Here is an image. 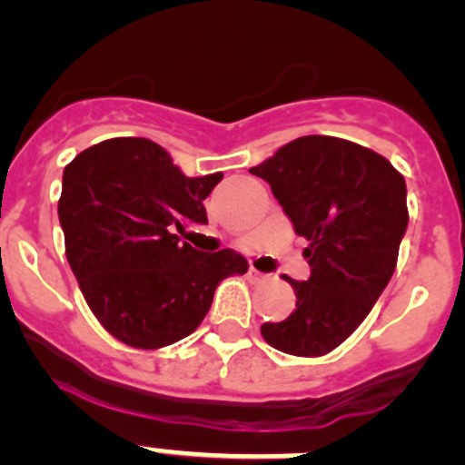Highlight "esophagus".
<instances>
[{"label": "esophagus", "mask_w": 465, "mask_h": 465, "mask_svg": "<svg viewBox=\"0 0 465 465\" xmlns=\"http://www.w3.org/2000/svg\"><path fill=\"white\" fill-rule=\"evenodd\" d=\"M266 278H269V275L262 273V271H257V269L248 271V280H251V282H264Z\"/></svg>", "instance_id": "esophagus-1"}]
</instances>
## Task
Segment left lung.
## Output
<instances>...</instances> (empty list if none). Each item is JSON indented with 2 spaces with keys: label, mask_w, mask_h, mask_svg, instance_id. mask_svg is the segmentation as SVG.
Wrapping results in <instances>:
<instances>
[{
  "label": "left lung",
  "mask_w": 465,
  "mask_h": 465,
  "mask_svg": "<svg viewBox=\"0 0 465 465\" xmlns=\"http://www.w3.org/2000/svg\"><path fill=\"white\" fill-rule=\"evenodd\" d=\"M264 178L301 237L312 273L287 278L296 310L264 323L275 351L321 357L341 346L369 316L398 264L407 231V185L384 155L330 135L289 142L251 169Z\"/></svg>",
  "instance_id": "left-lung-1"
}]
</instances>
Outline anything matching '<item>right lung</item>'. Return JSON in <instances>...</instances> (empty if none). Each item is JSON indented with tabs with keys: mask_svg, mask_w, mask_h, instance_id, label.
I'll list each match as a JSON object with an SVG mask.
<instances>
[{
	"mask_svg": "<svg viewBox=\"0 0 465 465\" xmlns=\"http://www.w3.org/2000/svg\"><path fill=\"white\" fill-rule=\"evenodd\" d=\"M222 172L187 178L144 137H113L63 172L65 255L92 314L117 341L158 351L194 332L223 278L243 275L234 251L201 252L178 232L208 223L203 201Z\"/></svg>",
	"mask_w": 465,
	"mask_h": 465,
	"instance_id": "right-lung-1",
	"label": "right lung"
}]
</instances>
